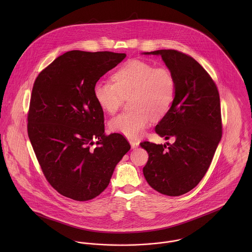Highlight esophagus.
I'll return each mask as SVG.
<instances>
[{"label": "esophagus", "mask_w": 252, "mask_h": 252, "mask_svg": "<svg viewBox=\"0 0 252 252\" xmlns=\"http://www.w3.org/2000/svg\"><path fill=\"white\" fill-rule=\"evenodd\" d=\"M129 143L131 144V147L133 149H136L138 146H139V142L138 141H135V140H129Z\"/></svg>", "instance_id": "1"}]
</instances>
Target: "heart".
<instances>
[{
	"instance_id": "heart-1",
	"label": "heart",
	"mask_w": 252,
	"mask_h": 252,
	"mask_svg": "<svg viewBox=\"0 0 252 252\" xmlns=\"http://www.w3.org/2000/svg\"><path fill=\"white\" fill-rule=\"evenodd\" d=\"M112 82L99 81L93 94L100 108L115 113L125 98L131 97V111L121 113L109 122L111 131L127 138L140 137L153 117L166 115L175 100L176 80L165 66L155 67L144 60L125 62L112 74Z\"/></svg>"
}]
</instances>
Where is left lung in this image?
Masks as SVG:
<instances>
[{"instance_id":"8db88e82","label":"left lung","mask_w":252,"mask_h":252,"mask_svg":"<svg viewBox=\"0 0 252 252\" xmlns=\"http://www.w3.org/2000/svg\"><path fill=\"white\" fill-rule=\"evenodd\" d=\"M160 55L176 80L172 108L155 127V132L175 143L144 142L148 153L144 167L147 183L168 196H180L204 178L222 136L220 99L216 83L191 56L174 49L144 52Z\"/></svg>"}]
</instances>
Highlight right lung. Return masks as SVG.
Instances as JSON below:
<instances>
[{
  "mask_svg": "<svg viewBox=\"0 0 252 252\" xmlns=\"http://www.w3.org/2000/svg\"><path fill=\"white\" fill-rule=\"evenodd\" d=\"M125 53L72 50L37 75L28 113V136L42 173L61 195L88 201L107 187L131 146L105 134L104 111L94 85Z\"/></svg>",
  "mask_w": 252,
  "mask_h": 252,
  "instance_id": "right-lung-1",
  "label": "right lung"
}]
</instances>
